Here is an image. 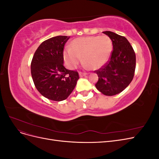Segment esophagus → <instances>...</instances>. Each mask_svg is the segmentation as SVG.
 I'll list each match as a JSON object with an SVG mask.
<instances>
[{
	"mask_svg": "<svg viewBox=\"0 0 159 159\" xmlns=\"http://www.w3.org/2000/svg\"><path fill=\"white\" fill-rule=\"evenodd\" d=\"M80 77H81V78H82V77H84V76H86L88 74H85V73H81V72H80Z\"/></svg>",
	"mask_w": 159,
	"mask_h": 159,
	"instance_id": "esophagus-1",
	"label": "esophagus"
}]
</instances>
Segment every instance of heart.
I'll return each mask as SVG.
<instances>
[{
  "label": "heart",
  "instance_id": "obj_1",
  "mask_svg": "<svg viewBox=\"0 0 159 159\" xmlns=\"http://www.w3.org/2000/svg\"><path fill=\"white\" fill-rule=\"evenodd\" d=\"M112 48V42L106 36L78 38L71 42L70 48L64 51V60L69 68L74 69L81 56L86 67L99 69L107 61Z\"/></svg>",
  "mask_w": 159,
  "mask_h": 159
}]
</instances>
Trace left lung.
<instances>
[{"mask_svg": "<svg viewBox=\"0 0 159 159\" xmlns=\"http://www.w3.org/2000/svg\"><path fill=\"white\" fill-rule=\"evenodd\" d=\"M112 41L113 50L107 63L95 71L98 81L95 87L105 95L121 93L133 79L136 56L131 44L124 36L110 31L103 32Z\"/></svg>", "mask_w": 159, "mask_h": 159, "instance_id": "1", "label": "left lung"}]
</instances>
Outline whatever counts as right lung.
I'll return each instance as SVG.
<instances>
[{
    "label": "right lung",
    "mask_w": 159,
    "mask_h": 159,
    "mask_svg": "<svg viewBox=\"0 0 159 159\" xmlns=\"http://www.w3.org/2000/svg\"><path fill=\"white\" fill-rule=\"evenodd\" d=\"M70 38L57 36L43 42L31 62L32 78L37 90L56 102L68 98L79 79L78 72L64 66V47Z\"/></svg>",
    "instance_id": "add662e5"
}]
</instances>
